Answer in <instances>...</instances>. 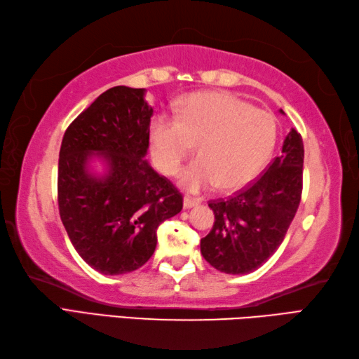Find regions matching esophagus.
Wrapping results in <instances>:
<instances>
[{"mask_svg": "<svg viewBox=\"0 0 359 359\" xmlns=\"http://www.w3.org/2000/svg\"><path fill=\"white\" fill-rule=\"evenodd\" d=\"M182 203H184V208L186 209H190V208H195V206H198V204L201 203L198 198H192V196H184V201H182Z\"/></svg>", "mask_w": 359, "mask_h": 359, "instance_id": "obj_1", "label": "esophagus"}]
</instances>
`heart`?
I'll use <instances>...</instances> for the list:
<instances>
[{"instance_id":"1","label":"heart","mask_w":359,"mask_h":359,"mask_svg":"<svg viewBox=\"0 0 359 359\" xmlns=\"http://www.w3.org/2000/svg\"><path fill=\"white\" fill-rule=\"evenodd\" d=\"M277 126L273 114L226 93H195L181 100L177 119L158 116L150 123L155 165L177 175L198 145L200 159L181 173L192 192L238 190L259 177L273 156Z\"/></svg>"}]
</instances>
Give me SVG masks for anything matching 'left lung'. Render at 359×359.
<instances>
[{"mask_svg": "<svg viewBox=\"0 0 359 359\" xmlns=\"http://www.w3.org/2000/svg\"><path fill=\"white\" fill-rule=\"evenodd\" d=\"M302 173V136L291 128L280 155L252 184L228 200L209 201L215 222L201 238L206 262L226 274H248L260 268L280 246L296 215Z\"/></svg>", "mask_w": 359, "mask_h": 359, "instance_id": "8db88e82", "label": "left lung"}]
</instances>
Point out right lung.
Returning a JSON list of instances; mask_svg holds the SVG:
<instances>
[{
	"label": "right lung",
	"mask_w": 359,
	"mask_h": 359,
	"mask_svg": "<svg viewBox=\"0 0 359 359\" xmlns=\"http://www.w3.org/2000/svg\"><path fill=\"white\" fill-rule=\"evenodd\" d=\"M144 88L114 86L65 131L58 155V210L72 246L96 271L141 268L156 248V229L182 209V195L147 159L153 108ZM100 157L104 175L89 163Z\"/></svg>",
	"instance_id": "add662e5"
}]
</instances>
